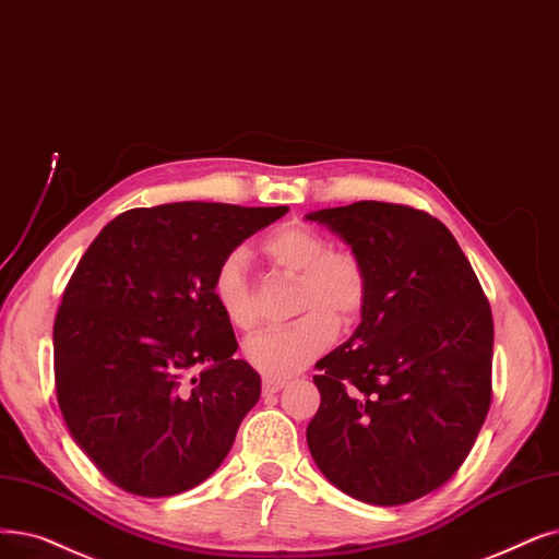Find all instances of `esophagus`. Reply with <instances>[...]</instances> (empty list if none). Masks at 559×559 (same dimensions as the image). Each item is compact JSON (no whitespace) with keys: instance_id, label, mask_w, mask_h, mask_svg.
<instances>
[{"instance_id":"obj_1","label":"esophagus","mask_w":559,"mask_h":559,"mask_svg":"<svg viewBox=\"0 0 559 559\" xmlns=\"http://www.w3.org/2000/svg\"><path fill=\"white\" fill-rule=\"evenodd\" d=\"M283 385H285V381H283V379H274V377H262V393H264V395L278 393Z\"/></svg>"}]
</instances>
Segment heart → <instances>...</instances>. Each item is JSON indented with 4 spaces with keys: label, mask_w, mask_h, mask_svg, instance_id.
<instances>
[{
    "label": "heart",
    "mask_w": 559,
    "mask_h": 559,
    "mask_svg": "<svg viewBox=\"0 0 559 559\" xmlns=\"http://www.w3.org/2000/svg\"><path fill=\"white\" fill-rule=\"evenodd\" d=\"M260 249L278 272L295 278L289 310L299 318L251 335L245 356L266 377H289L331 347L337 324L349 329L362 318L370 301V274L354 251L331 249L326 235L304 222L272 230ZM212 295L235 329L258 326L260 308L245 253L230 251L216 264Z\"/></svg>",
    "instance_id": "obj_1"
}]
</instances>
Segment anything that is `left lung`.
<instances>
[{
	"mask_svg": "<svg viewBox=\"0 0 559 559\" xmlns=\"http://www.w3.org/2000/svg\"><path fill=\"white\" fill-rule=\"evenodd\" d=\"M308 219L343 237L370 274L358 329L314 362L310 454L356 500H418L461 468L487 420L489 299L454 235L423 210L358 201Z\"/></svg>",
	"mask_w": 559,
	"mask_h": 559,
	"instance_id": "obj_1",
	"label": "left lung"
}]
</instances>
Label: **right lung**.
<instances>
[{
    "label": "right lung",
    "mask_w": 559,
    "mask_h": 559,
    "mask_svg": "<svg viewBox=\"0 0 559 559\" xmlns=\"http://www.w3.org/2000/svg\"><path fill=\"white\" fill-rule=\"evenodd\" d=\"M285 212L199 201L134 207L80 258L55 320L57 402L72 439L118 489L176 496L226 459L260 377L235 358L212 274Z\"/></svg>",
    "instance_id": "add662e5"
}]
</instances>
